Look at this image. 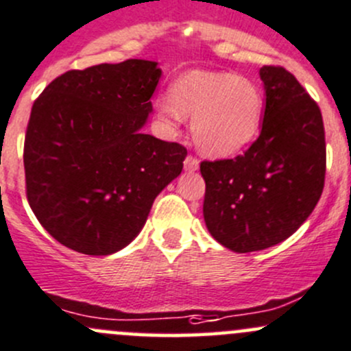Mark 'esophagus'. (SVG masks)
Segmentation results:
<instances>
[{
    "label": "esophagus",
    "mask_w": 351,
    "mask_h": 351,
    "mask_svg": "<svg viewBox=\"0 0 351 351\" xmlns=\"http://www.w3.org/2000/svg\"><path fill=\"white\" fill-rule=\"evenodd\" d=\"M198 165H200V161H198V158L193 156V154H188V156L185 158V169H186V171H197Z\"/></svg>",
    "instance_id": "1"
}]
</instances>
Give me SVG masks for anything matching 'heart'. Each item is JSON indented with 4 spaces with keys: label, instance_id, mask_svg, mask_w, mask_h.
<instances>
[{
    "label": "heart",
    "instance_id": "b5f03b06",
    "mask_svg": "<svg viewBox=\"0 0 351 351\" xmlns=\"http://www.w3.org/2000/svg\"><path fill=\"white\" fill-rule=\"evenodd\" d=\"M156 109L169 126L193 117V138L210 156H232L259 136L265 99L256 82L232 73L190 72L161 95Z\"/></svg>",
    "mask_w": 351,
    "mask_h": 351
}]
</instances>
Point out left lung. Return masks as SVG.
<instances>
[{"mask_svg": "<svg viewBox=\"0 0 351 351\" xmlns=\"http://www.w3.org/2000/svg\"><path fill=\"white\" fill-rule=\"evenodd\" d=\"M261 134L232 160L202 161L204 217L212 237L234 252L286 241L315 210L324 186L322 110L296 77L264 65Z\"/></svg>", "mask_w": 351, "mask_h": 351, "instance_id": "left-lung-1", "label": "left lung"}]
</instances>
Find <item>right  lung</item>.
Here are the masks:
<instances>
[{
	"label": "right lung",
	"mask_w": 351,
	"mask_h": 351,
	"mask_svg": "<svg viewBox=\"0 0 351 351\" xmlns=\"http://www.w3.org/2000/svg\"><path fill=\"white\" fill-rule=\"evenodd\" d=\"M160 77L156 62L138 58L69 70L33 102L27 198L62 245L88 256L121 250L182 173L186 147L141 132Z\"/></svg>",
	"instance_id": "right-lung-1"
}]
</instances>
